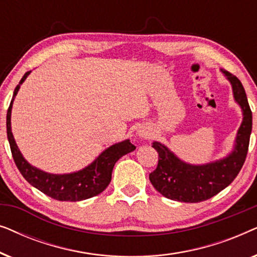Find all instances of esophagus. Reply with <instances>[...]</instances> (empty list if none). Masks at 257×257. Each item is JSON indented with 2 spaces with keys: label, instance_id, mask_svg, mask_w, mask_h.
<instances>
[{
  "label": "esophagus",
  "instance_id": "1",
  "mask_svg": "<svg viewBox=\"0 0 257 257\" xmlns=\"http://www.w3.org/2000/svg\"><path fill=\"white\" fill-rule=\"evenodd\" d=\"M137 135H138L139 138L147 139L151 136V132H150L149 128L145 127V126H143V127H140L138 131H137Z\"/></svg>",
  "mask_w": 257,
  "mask_h": 257
}]
</instances>
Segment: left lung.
Listing matches in <instances>:
<instances>
[{
    "label": "left lung",
    "instance_id": "obj_1",
    "mask_svg": "<svg viewBox=\"0 0 257 257\" xmlns=\"http://www.w3.org/2000/svg\"><path fill=\"white\" fill-rule=\"evenodd\" d=\"M230 83L233 98L242 112V121L230 152L206 164H189L160 142L152 146L159 153L156 171L150 174L153 187L165 198L180 202H201L228 187L243 166L250 139L252 115L245 91L237 77L220 69Z\"/></svg>",
    "mask_w": 257,
    "mask_h": 257
}]
</instances>
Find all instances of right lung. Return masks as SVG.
Listing matches in <instances>:
<instances>
[{"label": "right lung", "mask_w": 257, "mask_h": 257, "mask_svg": "<svg viewBox=\"0 0 257 257\" xmlns=\"http://www.w3.org/2000/svg\"><path fill=\"white\" fill-rule=\"evenodd\" d=\"M30 73L31 71L26 72L22 79L20 80L19 85L14 91L13 99L10 101L8 113H7V136H8L10 150H12L14 161H15L17 168L31 186L44 193L45 195L59 200V201H80V200H86L100 194L110 184L112 171H113L115 163L122 156L133 152L136 150V146L132 145L130 139L115 143L105 149L87 166L82 170L71 172V173H49V172L33 166L21 153L12 131V110L14 100H15L21 85Z\"/></svg>", "instance_id": "add662e5"}]
</instances>
